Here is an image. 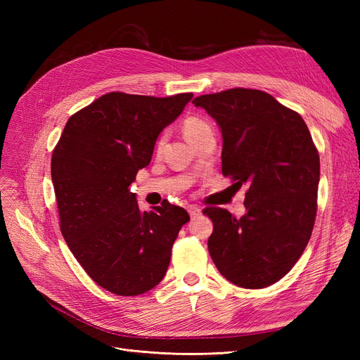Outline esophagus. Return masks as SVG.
<instances>
[{
    "label": "esophagus",
    "mask_w": 360,
    "mask_h": 360,
    "mask_svg": "<svg viewBox=\"0 0 360 360\" xmlns=\"http://www.w3.org/2000/svg\"><path fill=\"white\" fill-rule=\"evenodd\" d=\"M188 212H189L191 217H197V216L201 214V209H200L198 205H189L188 207Z\"/></svg>",
    "instance_id": "1"
}]
</instances>
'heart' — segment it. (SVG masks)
<instances>
[{
  "label": "heart",
  "instance_id": "heart-1",
  "mask_svg": "<svg viewBox=\"0 0 360 360\" xmlns=\"http://www.w3.org/2000/svg\"><path fill=\"white\" fill-rule=\"evenodd\" d=\"M205 127H209V124H207L202 118L189 117V118L184 120V123H183V134H184V136H186V139L189 141V139H192L195 135L200 134L201 130L205 129ZM163 141H165V138H160V139H159L158 148L162 147Z\"/></svg>",
  "mask_w": 360,
  "mask_h": 360
}]
</instances>
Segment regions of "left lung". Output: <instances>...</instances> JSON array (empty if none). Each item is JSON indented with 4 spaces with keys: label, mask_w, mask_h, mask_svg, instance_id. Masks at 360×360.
I'll return each mask as SVG.
<instances>
[{
    "label": "left lung",
    "mask_w": 360,
    "mask_h": 360,
    "mask_svg": "<svg viewBox=\"0 0 360 360\" xmlns=\"http://www.w3.org/2000/svg\"><path fill=\"white\" fill-rule=\"evenodd\" d=\"M222 134V174L242 188L246 213L204 210L213 221L209 252L221 275L243 288L284 278L307 248L317 213L320 158L303 118L274 96L231 89L198 96Z\"/></svg>",
    "instance_id": "obj_1"
}]
</instances>
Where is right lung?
I'll list each match as a JSON object with an SVG mask.
<instances>
[{"label": "right lung", "instance_id": "add662e5", "mask_svg": "<svg viewBox=\"0 0 360 360\" xmlns=\"http://www.w3.org/2000/svg\"><path fill=\"white\" fill-rule=\"evenodd\" d=\"M193 97L108 93L69 118L51 176L64 240L97 285L138 296L165 276L188 212L163 201L141 212L129 186L160 132Z\"/></svg>", "mask_w": 360, "mask_h": 360}]
</instances>
